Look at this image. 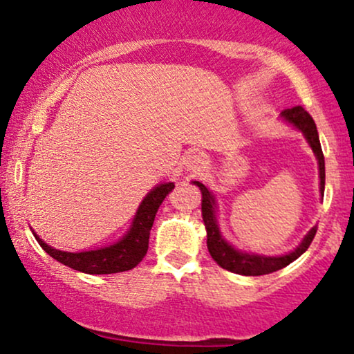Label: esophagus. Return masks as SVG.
Instances as JSON below:
<instances>
[{
    "label": "esophagus",
    "instance_id": "1",
    "mask_svg": "<svg viewBox=\"0 0 354 354\" xmlns=\"http://www.w3.org/2000/svg\"><path fill=\"white\" fill-rule=\"evenodd\" d=\"M206 165H208V161H206L205 154H201V153H191L186 156V160H185L186 171H191V173L203 171V169L206 168Z\"/></svg>",
    "mask_w": 354,
    "mask_h": 354
}]
</instances>
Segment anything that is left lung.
Instances as JSON below:
<instances>
[{"label": "left lung", "instance_id": "obj_1", "mask_svg": "<svg viewBox=\"0 0 354 354\" xmlns=\"http://www.w3.org/2000/svg\"><path fill=\"white\" fill-rule=\"evenodd\" d=\"M284 121L295 124L296 128L301 129L306 136L308 143H310L311 149L315 151L316 158H318L319 165V178H321V193L324 189V156L321 151L319 138H318V129H316L315 121L310 113L306 111L303 106H295L288 108L281 113ZM198 188L201 189L203 200H201V213H203V221H205L206 233H208V251L211 258L218 263L219 266L225 268V270L231 271V273L243 274V276H261V274H270L273 271L281 270V268L288 266L290 263H293L296 258H299L304 251L308 250L311 245L313 238L316 234V226L310 233L304 236L301 245L296 248L291 253L283 254V256H258V254H248L241 253V251L234 250L233 246L228 245L225 239L219 234V228L216 225V218H214V198L209 193L208 188L200 181H193Z\"/></svg>", "mask_w": 354, "mask_h": 354}]
</instances>
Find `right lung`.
Instances as JSON below:
<instances>
[{"label": "right lung", "instance_id": "1", "mask_svg": "<svg viewBox=\"0 0 354 354\" xmlns=\"http://www.w3.org/2000/svg\"><path fill=\"white\" fill-rule=\"evenodd\" d=\"M173 189V183H165V185L156 186L153 191H149L148 196L145 198L136 211V216L133 219L128 234L111 246L95 251H83V253H66V251H59L48 246L35 234L36 241L56 261L63 263L64 266H70L76 271H81V273L111 274L133 270L146 256L149 231H151L154 216H156L161 203Z\"/></svg>", "mask_w": 354, "mask_h": 354}]
</instances>
